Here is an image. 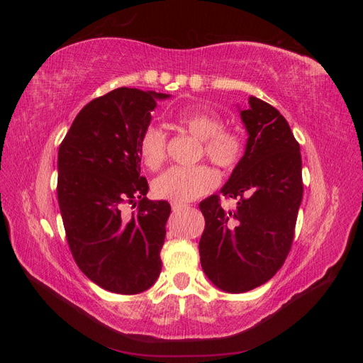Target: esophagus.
I'll return each mask as SVG.
<instances>
[{"label": "esophagus", "mask_w": 363, "mask_h": 363, "mask_svg": "<svg viewBox=\"0 0 363 363\" xmlns=\"http://www.w3.org/2000/svg\"><path fill=\"white\" fill-rule=\"evenodd\" d=\"M171 206H172L174 212H182L183 208H186V204H183V203H172Z\"/></svg>", "instance_id": "1"}]
</instances>
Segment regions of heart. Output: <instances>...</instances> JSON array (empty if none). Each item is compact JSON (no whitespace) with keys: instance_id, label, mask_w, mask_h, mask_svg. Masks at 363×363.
<instances>
[{"instance_id":"b5f03b06","label":"heart","mask_w":363,"mask_h":363,"mask_svg":"<svg viewBox=\"0 0 363 363\" xmlns=\"http://www.w3.org/2000/svg\"><path fill=\"white\" fill-rule=\"evenodd\" d=\"M175 124L201 140L204 156L223 169H233L244 156L245 142L236 130L224 128L223 118L212 111H179ZM139 155L148 168L156 169L167 157V136L157 127H148L139 139ZM219 177L206 164L192 168L171 167L152 182V192L172 203L192 201L216 188Z\"/></svg>"}]
</instances>
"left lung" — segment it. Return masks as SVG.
I'll list each match as a JSON object with an SVG mask.
<instances>
[{
	"mask_svg": "<svg viewBox=\"0 0 363 363\" xmlns=\"http://www.w3.org/2000/svg\"><path fill=\"white\" fill-rule=\"evenodd\" d=\"M240 119L245 152L221 194L236 200L225 211L219 195L200 203L203 271L216 288L240 294L267 283L286 260L303 199L301 155L288 121L276 107L250 96Z\"/></svg>",
	"mask_w": 363,
	"mask_h": 363,
	"instance_id": "obj_1",
	"label": "left lung"
}]
</instances>
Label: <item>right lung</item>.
Here are the masks:
<instances>
[{
    "mask_svg": "<svg viewBox=\"0 0 363 363\" xmlns=\"http://www.w3.org/2000/svg\"><path fill=\"white\" fill-rule=\"evenodd\" d=\"M168 94L119 87L86 104L59 147L57 199L72 257L108 292L133 295L157 280L171 213L147 199L139 139ZM140 199L138 211L122 212ZM135 207V206H133Z\"/></svg>",
    "mask_w": 363,
    "mask_h": 363,
    "instance_id": "right-lung-1",
    "label": "right lung"
}]
</instances>
